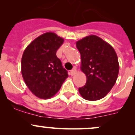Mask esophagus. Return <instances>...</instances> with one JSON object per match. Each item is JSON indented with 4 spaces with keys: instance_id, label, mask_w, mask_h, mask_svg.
Returning a JSON list of instances; mask_svg holds the SVG:
<instances>
[{
    "instance_id": "obj_1",
    "label": "esophagus",
    "mask_w": 135,
    "mask_h": 135,
    "mask_svg": "<svg viewBox=\"0 0 135 135\" xmlns=\"http://www.w3.org/2000/svg\"><path fill=\"white\" fill-rule=\"evenodd\" d=\"M77 73V70H76V68L74 67L73 68V70H70V75L71 76H74Z\"/></svg>"
}]
</instances>
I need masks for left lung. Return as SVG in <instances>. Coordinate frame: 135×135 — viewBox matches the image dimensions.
I'll list each match as a JSON object with an SVG mask.
<instances>
[{
  "label": "left lung",
  "instance_id": "8db88e82",
  "mask_svg": "<svg viewBox=\"0 0 135 135\" xmlns=\"http://www.w3.org/2000/svg\"><path fill=\"white\" fill-rule=\"evenodd\" d=\"M76 44L81 55L80 69L87 77L79 93L85 100H100L116 82L119 69L116 53L111 45L95 35L85 36Z\"/></svg>",
  "mask_w": 135,
  "mask_h": 135
}]
</instances>
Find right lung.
Wrapping results in <instances>:
<instances>
[{
  "instance_id": "1",
  "label": "right lung",
  "mask_w": 135,
  "mask_h": 135,
  "mask_svg": "<svg viewBox=\"0 0 135 135\" xmlns=\"http://www.w3.org/2000/svg\"><path fill=\"white\" fill-rule=\"evenodd\" d=\"M63 42L64 39L54 32H46L31 42L23 54V78L37 97H52L69 76L56 55L57 50Z\"/></svg>"
}]
</instances>
